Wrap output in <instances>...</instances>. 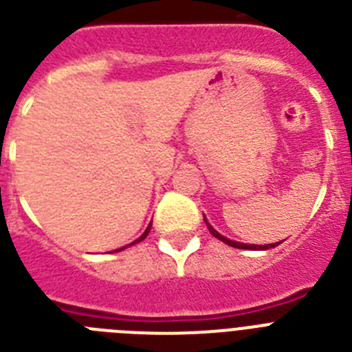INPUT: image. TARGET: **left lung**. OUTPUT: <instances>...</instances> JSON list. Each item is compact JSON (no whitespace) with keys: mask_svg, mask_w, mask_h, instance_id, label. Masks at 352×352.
Here are the masks:
<instances>
[{"mask_svg":"<svg viewBox=\"0 0 352 352\" xmlns=\"http://www.w3.org/2000/svg\"><path fill=\"white\" fill-rule=\"evenodd\" d=\"M204 222H206V226H208V229H210L211 234H213L214 238H219L220 241H223V243H226V245H229V247L247 248V250H268V248H273V247H276V245H278V243H272V245H245V243H238V241H231V239H227L226 236L219 234V232L214 231L213 227H211L210 223H208L206 219H204Z\"/></svg>","mask_w":352,"mask_h":352,"instance_id":"left-lung-1","label":"left lung"}]
</instances>
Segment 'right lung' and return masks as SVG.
<instances>
[{"instance_id":"obj_1","label":"right lung","mask_w":352,"mask_h":352,"mask_svg":"<svg viewBox=\"0 0 352 352\" xmlns=\"http://www.w3.org/2000/svg\"><path fill=\"white\" fill-rule=\"evenodd\" d=\"M149 229H151V223H149V226H148V227H146V231H144V234H142V236H141V238H138V239H135V241H132V243H130V245H133V243H139V241H142V239H144V238H146V236H148ZM126 247H129V245H126ZM126 247H123V248H126ZM123 248H120V250H123Z\"/></svg>"}]
</instances>
